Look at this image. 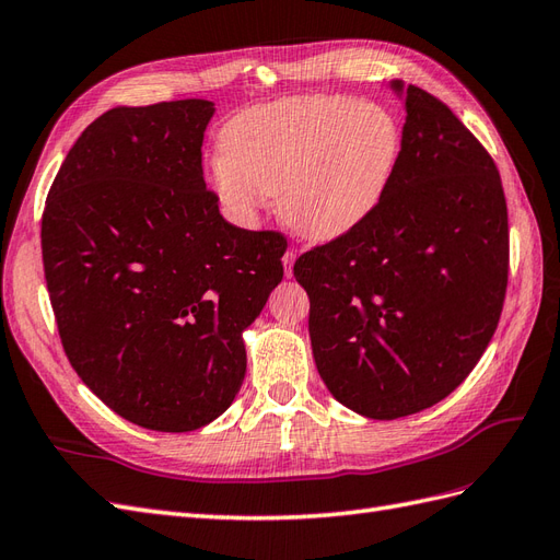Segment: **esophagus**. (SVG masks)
<instances>
[{
	"label": "esophagus",
	"mask_w": 560,
	"mask_h": 560,
	"mask_svg": "<svg viewBox=\"0 0 560 560\" xmlns=\"http://www.w3.org/2000/svg\"><path fill=\"white\" fill-rule=\"evenodd\" d=\"M293 262H295V250L293 248H289L283 253V267H285V275L291 277V267H293Z\"/></svg>",
	"instance_id": "1"
}]
</instances>
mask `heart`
Returning a JSON list of instances; mask_svg holds the SVG:
<instances>
[{
    "label": "heart",
    "mask_w": 560,
    "mask_h": 560,
    "mask_svg": "<svg viewBox=\"0 0 560 560\" xmlns=\"http://www.w3.org/2000/svg\"><path fill=\"white\" fill-rule=\"evenodd\" d=\"M210 186L238 224H253L277 194L285 226L312 241L354 232L381 206L402 153L393 113L350 96H300L229 120Z\"/></svg>",
    "instance_id": "b5f03b06"
}]
</instances>
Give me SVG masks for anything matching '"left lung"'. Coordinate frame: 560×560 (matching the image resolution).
<instances>
[{"label": "left lung", "mask_w": 560, "mask_h": 560, "mask_svg": "<svg viewBox=\"0 0 560 560\" xmlns=\"http://www.w3.org/2000/svg\"><path fill=\"white\" fill-rule=\"evenodd\" d=\"M407 120L371 218L300 255L314 364L340 405L393 421L438 405L490 346L509 281L497 165L440 98L393 80Z\"/></svg>", "instance_id": "obj_1"}]
</instances>
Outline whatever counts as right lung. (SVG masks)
<instances>
[{
  "label": "right lung",
  "instance_id": "obj_1",
  "mask_svg": "<svg viewBox=\"0 0 560 560\" xmlns=\"http://www.w3.org/2000/svg\"><path fill=\"white\" fill-rule=\"evenodd\" d=\"M212 116L206 98L106 110L68 151L42 214L70 364L118 417L161 433L234 402L243 331L283 279L285 238L229 224L206 189Z\"/></svg>",
  "mask_w": 560,
  "mask_h": 560
}]
</instances>
